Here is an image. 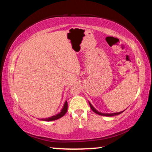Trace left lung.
I'll use <instances>...</instances> for the list:
<instances>
[{
  "label": "left lung",
  "instance_id": "1",
  "mask_svg": "<svg viewBox=\"0 0 152 152\" xmlns=\"http://www.w3.org/2000/svg\"><path fill=\"white\" fill-rule=\"evenodd\" d=\"M89 104H90V106L91 109H92L93 112H94L95 113H96V114L99 115H103V116H107V117H112V116H115V115H118L121 114V113H122L124 111H121V112H119V113H102L101 112H99L98 110H96V109H95L94 107L92 104H90V102H89Z\"/></svg>",
  "mask_w": 152,
  "mask_h": 152
}]
</instances>
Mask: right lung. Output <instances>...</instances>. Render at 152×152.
I'll list each match as a JSON object with an SVG mask.
<instances>
[{"mask_svg":"<svg viewBox=\"0 0 152 152\" xmlns=\"http://www.w3.org/2000/svg\"><path fill=\"white\" fill-rule=\"evenodd\" d=\"M67 107H68V105H67V102H64V106H63V108L61 110V111L59 113H58L57 115H53V116L52 117H48V118H43L42 119V120L43 121H48V122H49V121H53V120H58V119L60 118V117H63L64 115H65V113H66V111H67Z\"/></svg>","mask_w":152,"mask_h":152,"instance_id":"obj_1","label":"right lung"}]
</instances>
